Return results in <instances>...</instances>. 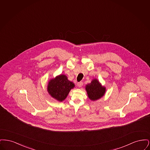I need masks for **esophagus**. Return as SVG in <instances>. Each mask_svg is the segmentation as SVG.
Wrapping results in <instances>:
<instances>
[{"instance_id":"obj_1","label":"esophagus","mask_w":150,"mask_h":150,"mask_svg":"<svg viewBox=\"0 0 150 150\" xmlns=\"http://www.w3.org/2000/svg\"><path fill=\"white\" fill-rule=\"evenodd\" d=\"M83 83L82 81H80V82H79V83H78V84H77V86H78L79 87V88L81 87V86H83Z\"/></svg>"}]
</instances>
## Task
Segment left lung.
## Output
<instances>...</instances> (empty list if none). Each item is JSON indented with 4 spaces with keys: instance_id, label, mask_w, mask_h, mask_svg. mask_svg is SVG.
Wrapping results in <instances>:
<instances>
[{
    "instance_id": "obj_1",
    "label": "left lung",
    "mask_w": 150,
    "mask_h": 150,
    "mask_svg": "<svg viewBox=\"0 0 150 150\" xmlns=\"http://www.w3.org/2000/svg\"><path fill=\"white\" fill-rule=\"evenodd\" d=\"M86 89L89 99L96 100L103 97L106 92V88L102 86L99 81L94 79L90 84H88L86 86Z\"/></svg>"
}]
</instances>
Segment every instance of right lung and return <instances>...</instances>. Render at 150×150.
Masks as SVG:
<instances>
[{
    "mask_svg": "<svg viewBox=\"0 0 150 150\" xmlns=\"http://www.w3.org/2000/svg\"><path fill=\"white\" fill-rule=\"evenodd\" d=\"M75 84L69 81L65 75H60L51 79L48 83L47 91L53 98L62 102L67 97Z\"/></svg>",
    "mask_w": 150,
    "mask_h": 150,
    "instance_id": "obj_1",
    "label": "right lung"
}]
</instances>
